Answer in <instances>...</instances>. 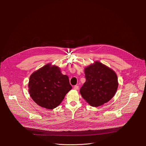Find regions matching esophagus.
Masks as SVG:
<instances>
[{"label": "esophagus", "mask_w": 146, "mask_h": 146, "mask_svg": "<svg viewBox=\"0 0 146 146\" xmlns=\"http://www.w3.org/2000/svg\"><path fill=\"white\" fill-rule=\"evenodd\" d=\"M79 88L78 86H74V88H73V89H74V90H78Z\"/></svg>", "instance_id": "1"}]
</instances>
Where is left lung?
<instances>
[{
	"instance_id": "left-lung-1",
	"label": "left lung",
	"mask_w": 146,
	"mask_h": 146,
	"mask_svg": "<svg viewBox=\"0 0 146 146\" xmlns=\"http://www.w3.org/2000/svg\"><path fill=\"white\" fill-rule=\"evenodd\" d=\"M86 82L80 89L82 98L92 106L108 102L115 94L118 86L116 73L96 61L85 68Z\"/></svg>"
}]
</instances>
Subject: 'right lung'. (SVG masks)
I'll use <instances>...</instances> for the list:
<instances>
[{"mask_svg":"<svg viewBox=\"0 0 146 146\" xmlns=\"http://www.w3.org/2000/svg\"><path fill=\"white\" fill-rule=\"evenodd\" d=\"M72 89L68 77L59 67L49 63L33 72L29 77L28 91L33 101L42 108L57 107Z\"/></svg>","mask_w":146,"mask_h":146,"instance_id":"add662e5","label":"right lung"}]
</instances>
